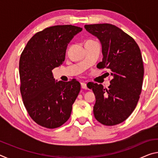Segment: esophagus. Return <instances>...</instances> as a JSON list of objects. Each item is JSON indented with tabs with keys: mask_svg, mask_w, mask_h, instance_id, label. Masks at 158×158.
<instances>
[{
	"mask_svg": "<svg viewBox=\"0 0 158 158\" xmlns=\"http://www.w3.org/2000/svg\"><path fill=\"white\" fill-rule=\"evenodd\" d=\"M81 86L83 89H87V85H86V84L84 82H82L81 83Z\"/></svg>",
	"mask_w": 158,
	"mask_h": 158,
	"instance_id": "1",
	"label": "esophagus"
}]
</instances>
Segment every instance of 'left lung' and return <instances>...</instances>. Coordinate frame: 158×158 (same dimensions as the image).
I'll use <instances>...</instances> for the list:
<instances>
[{
	"label": "left lung",
	"instance_id": "1",
	"mask_svg": "<svg viewBox=\"0 0 158 158\" xmlns=\"http://www.w3.org/2000/svg\"><path fill=\"white\" fill-rule=\"evenodd\" d=\"M84 28L102 44V61L97 67L108 69L113 77L108 89L96 83L89 85L95 96V118L107 126L119 124L130 116L139 99L144 73L140 49L132 37L114 25L100 23Z\"/></svg>",
	"mask_w": 158,
	"mask_h": 158
}]
</instances>
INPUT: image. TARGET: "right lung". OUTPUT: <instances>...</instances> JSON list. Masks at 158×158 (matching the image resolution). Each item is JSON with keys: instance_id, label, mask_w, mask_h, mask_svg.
<instances>
[{"instance_id": "1", "label": "right lung", "mask_w": 158, "mask_h": 158, "mask_svg": "<svg viewBox=\"0 0 158 158\" xmlns=\"http://www.w3.org/2000/svg\"><path fill=\"white\" fill-rule=\"evenodd\" d=\"M82 28L54 26L31 37L19 60L20 91L29 116L37 124L53 129L70 116L81 85L77 81H56L52 69L65 60L69 42Z\"/></svg>"}]
</instances>
